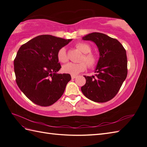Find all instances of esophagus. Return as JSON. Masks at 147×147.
Wrapping results in <instances>:
<instances>
[{"instance_id": "1", "label": "esophagus", "mask_w": 147, "mask_h": 147, "mask_svg": "<svg viewBox=\"0 0 147 147\" xmlns=\"http://www.w3.org/2000/svg\"><path fill=\"white\" fill-rule=\"evenodd\" d=\"M76 78V76H73V75L71 76V78L72 79H74V78Z\"/></svg>"}]
</instances>
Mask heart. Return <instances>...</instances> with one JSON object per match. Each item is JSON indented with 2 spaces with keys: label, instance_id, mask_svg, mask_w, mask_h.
<instances>
[{
  "label": "heart",
  "instance_id": "1",
  "mask_svg": "<svg viewBox=\"0 0 147 147\" xmlns=\"http://www.w3.org/2000/svg\"><path fill=\"white\" fill-rule=\"evenodd\" d=\"M75 47L78 50L84 54L81 58V61H85L86 63L84 62H81L78 64L68 63L62 66V71L64 73L69 74L73 76L77 75L81 72L85 71L86 69V64L88 67H92L96 65L98 62V59L96 55L90 52L92 49L89 45L83 42H79L76 43ZM57 55L59 62L62 63L67 62V57L66 51L64 47H62L59 50Z\"/></svg>",
  "mask_w": 147,
  "mask_h": 147
}]
</instances>
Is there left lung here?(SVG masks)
<instances>
[{
	"instance_id": "obj_1",
	"label": "left lung",
	"mask_w": 147,
	"mask_h": 147,
	"mask_svg": "<svg viewBox=\"0 0 147 147\" xmlns=\"http://www.w3.org/2000/svg\"><path fill=\"white\" fill-rule=\"evenodd\" d=\"M97 46L100 58L96 76H84L85 85L81 90L86 98L95 102H106L118 93L127 74L126 50L117 40L104 33H92L83 37Z\"/></svg>"
}]
</instances>
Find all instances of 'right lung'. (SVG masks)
<instances>
[{
	"label": "right lung",
	"mask_w": 147,
	"mask_h": 147,
	"mask_svg": "<svg viewBox=\"0 0 147 147\" xmlns=\"http://www.w3.org/2000/svg\"><path fill=\"white\" fill-rule=\"evenodd\" d=\"M71 39L49 35L35 37L22 45L14 61L16 82L31 101L43 107L54 104L61 97L69 74H57L61 65L57 52Z\"/></svg>",
	"instance_id": "add662e5"
}]
</instances>
